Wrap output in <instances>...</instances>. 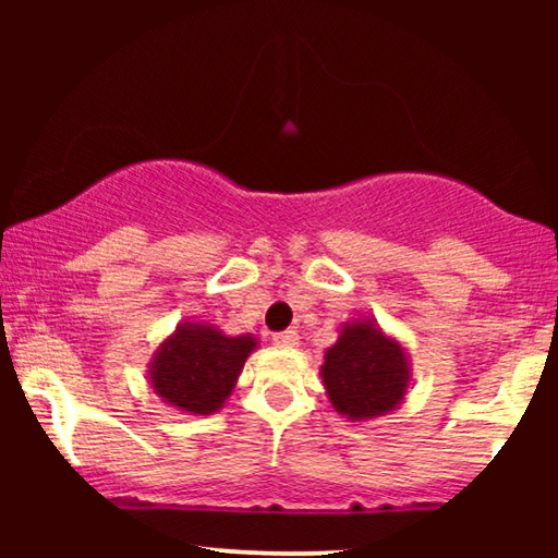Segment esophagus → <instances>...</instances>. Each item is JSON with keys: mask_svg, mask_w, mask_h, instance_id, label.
<instances>
[{"mask_svg": "<svg viewBox=\"0 0 558 558\" xmlns=\"http://www.w3.org/2000/svg\"><path fill=\"white\" fill-rule=\"evenodd\" d=\"M274 345H279V348H294V345H300V332L296 330H284V332H277L274 335Z\"/></svg>", "mask_w": 558, "mask_h": 558, "instance_id": "esophagus-1", "label": "esophagus"}]
</instances>
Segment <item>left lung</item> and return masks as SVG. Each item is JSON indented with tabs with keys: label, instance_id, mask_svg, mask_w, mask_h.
<instances>
[{
	"label": "left lung",
	"instance_id": "1",
	"mask_svg": "<svg viewBox=\"0 0 558 558\" xmlns=\"http://www.w3.org/2000/svg\"><path fill=\"white\" fill-rule=\"evenodd\" d=\"M338 332L319 365L332 409L348 422H371L399 409L411 388V361L403 342L373 317L348 319Z\"/></svg>",
	"mask_w": 558,
	"mask_h": 558
}]
</instances>
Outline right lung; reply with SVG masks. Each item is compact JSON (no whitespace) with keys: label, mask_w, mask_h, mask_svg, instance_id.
Returning <instances> with one entry per match:
<instances>
[{"label":"right lung","mask_w":558,"mask_h":558,"mask_svg":"<svg viewBox=\"0 0 558 558\" xmlns=\"http://www.w3.org/2000/svg\"><path fill=\"white\" fill-rule=\"evenodd\" d=\"M256 348L251 332L231 338L205 319H182L149 357V388L172 409L210 416L223 409Z\"/></svg>","instance_id":"right-lung-1"}]
</instances>
